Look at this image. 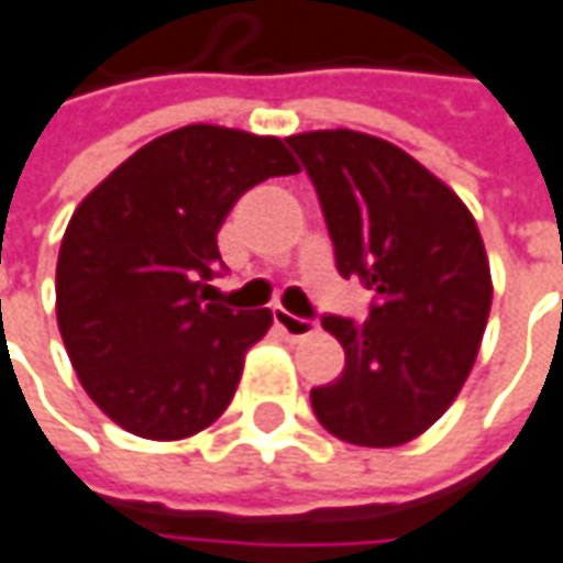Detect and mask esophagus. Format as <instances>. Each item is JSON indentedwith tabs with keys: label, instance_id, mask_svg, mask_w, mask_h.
<instances>
[{
	"label": "esophagus",
	"instance_id": "esophagus-1",
	"mask_svg": "<svg viewBox=\"0 0 563 563\" xmlns=\"http://www.w3.org/2000/svg\"><path fill=\"white\" fill-rule=\"evenodd\" d=\"M272 320H275V327H278L288 340H307L310 333H317V320L298 317V313H291V310H285V307H272Z\"/></svg>",
	"mask_w": 563,
	"mask_h": 563
}]
</instances>
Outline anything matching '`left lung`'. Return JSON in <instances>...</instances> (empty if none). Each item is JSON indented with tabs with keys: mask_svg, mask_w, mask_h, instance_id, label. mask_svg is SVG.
Wrapping results in <instances>:
<instances>
[{
	"mask_svg": "<svg viewBox=\"0 0 563 563\" xmlns=\"http://www.w3.org/2000/svg\"><path fill=\"white\" fill-rule=\"evenodd\" d=\"M310 176L342 278L368 320L323 313L345 349L336 382L310 390L317 420L368 449L404 445L459 397L490 313V265L462 198L410 153L358 131L288 137Z\"/></svg>",
	"mask_w": 563,
	"mask_h": 563,
	"instance_id": "obj_1",
	"label": "left lung"
}]
</instances>
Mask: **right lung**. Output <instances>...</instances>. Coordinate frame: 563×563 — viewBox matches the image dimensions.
<instances>
[{"mask_svg": "<svg viewBox=\"0 0 563 563\" xmlns=\"http://www.w3.org/2000/svg\"><path fill=\"white\" fill-rule=\"evenodd\" d=\"M298 163L278 137L214 124L169 131L76 208L57 260V323L104 417L185 439L221 417L272 310L214 303L218 230L243 191Z\"/></svg>", "mask_w": 563, "mask_h": 563, "instance_id": "right-lung-1", "label": "right lung"}]
</instances>
